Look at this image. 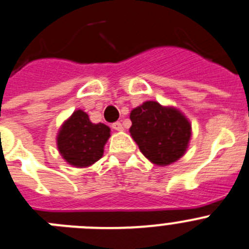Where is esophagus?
Listing matches in <instances>:
<instances>
[{"label": "esophagus", "instance_id": "34e87169", "mask_svg": "<svg viewBox=\"0 0 249 249\" xmlns=\"http://www.w3.org/2000/svg\"><path fill=\"white\" fill-rule=\"evenodd\" d=\"M111 126H112V129H114V130H116V131H123V130H124V125H123L120 122L114 123V124H112Z\"/></svg>", "mask_w": 249, "mask_h": 249}]
</instances>
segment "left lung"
Returning <instances> with one entry per match:
<instances>
[{
    "instance_id": "left-lung-1",
    "label": "left lung",
    "mask_w": 249,
    "mask_h": 249,
    "mask_svg": "<svg viewBox=\"0 0 249 249\" xmlns=\"http://www.w3.org/2000/svg\"><path fill=\"white\" fill-rule=\"evenodd\" d=\"M131 138L142 155L158 166L176 163L185 154L192 138V124L174 107L145 101L130 112Z\"/></svg>"
}]
</instances>
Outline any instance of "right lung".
I'll return each instance as SVG.
<instances>
[{"label":"right lung","instance_id":"obj_1","mask_svg":"<svg viewBox=\"0 0 249 249\" xmlns=\"http://www.w3.org/2000/svg\"><path fill=\"white\" fill-rule=\"evenodd\" d=\"M110 138V127L103 123L90 122L89 115L79 109L60 126L56 144L62 159L75 168H88L100 159Z\"/></svg>","mask_w":249,"mask_h":249}]
</instances>
